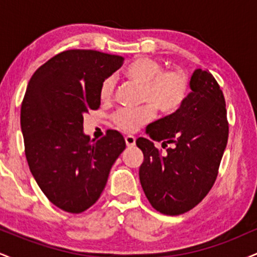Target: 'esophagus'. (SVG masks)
Segmentation results:
<instances>
[{"mask_svg":"<svg viewBox=\"0 0 257 257\" xmlns=\"http://www.w3.org/2000/svg\"><path fill=\"white\" fill-rule=\"evenodd\" d=\"M124 140H125L126 147H133L135 145V138L133 137V135H128V137H125Z\"/></svg>","mask_w":257,"mask_h":257,"instance_id":"34e87169","label":"esophagus"}]
</instances>
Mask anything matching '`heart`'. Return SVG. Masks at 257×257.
<instances>
[{
	"instance_id": "heart-1",
	"label": "heart",
	"mask_w": 257,
	"mask_h": 257,
	"mask_svg": "<svg viewBox=\"0 0 257 257\" xmlns=\"http://www.w3.org/2000/svg\"><path fill=\"white\" fill-rule=\"evenodd\" d=\"M163 64L150 57H138L128 64L123 76L141 87V102L135 110L120 108L112 114V122L125 133L137 132L155 116V110L163 116H170L184 105L190 91L191 78L185 70H163ZM114 79L107 77L100 84L99 96L102 102L113 98Z\"/></svg>"
}]
</instances>
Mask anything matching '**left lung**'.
<instances>
[{
    "mask_svg": "<svg viewBox=\"0 0 257 257\" xmlns=\"http://www.w3.org/2000/svg\"><path fill=\"white\" fill-rule=\"evenodd\" d=\"M191 91L175 113L147 125L146 133L162 141L166 153L152 141L139 138L144 153L139 176L147 199L164 215L187 213L209 193L219 173L228 140L222 90L206 70L197 69Z\"/></svg>",
    "mask_w": 257,
    "mask_h": 257,
    "instance_id": "1",
    "label": "left lung"
}]
</instances>
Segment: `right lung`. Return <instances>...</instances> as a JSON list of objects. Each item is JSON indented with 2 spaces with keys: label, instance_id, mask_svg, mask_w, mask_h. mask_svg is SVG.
<instances>
[{
  "label": "right lung",
  "instance_id": "1",
  "mask_svg": "<svg viewBox=\"0 0 257 257\" xmlns=\"http://www.w3.org/2000/svg\"><path fill=\"white\" fill-rule=\"evenodd\" d=\"M123 60L70 49L49 59L29 81L20 111L26 161L47 198L67 213H83L99 199L125 149L116 131L98 141L83 133L84 113L100 107V84Z\"/></svg>",
  "mask_w": 257,
  "mask_h": 257
}]
</instances>
